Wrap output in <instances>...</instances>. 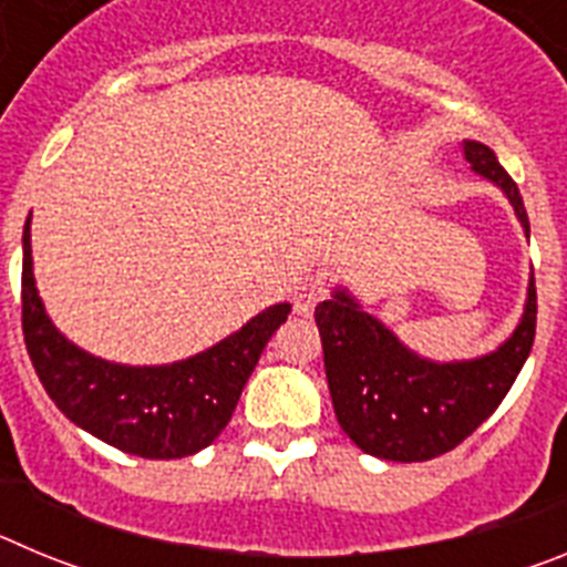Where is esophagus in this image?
Here are the masks:
<instances>
[{
	"label": "esophagus",
	"mask_w": 567,
	"mask_h": 567,
	"mask_svg": "<svg viewBox=\"0 0 567 567\" xmlns=\"http://www.w3.org/2000/svg\"><path fill=\"white\" fill-rule=\"evenodd\" d=\"M323 298H327V284H323V280H320V278L300 280L298 287H295V295H292L295 312L312 315L315 307H318Z\"/></svg>",
	"instance_id": "1"
}]
</instances>
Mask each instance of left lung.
<instances>
[{"mask_svg":"<svg viewBox=\"0 0 567 567\" xmlns=\"http://www.w3.org/2000/svg\"><path fill=\"white\" fill-rule=\"evenodd\" d=\"M463 155L474 173L503 189L530 235L523 195L494 150L463 142ZM315 320L340 429L372 457L423 463L452 452L503 403L534 346L537 287L530 278L523 318L497 352L454 363H434L405 349L346 289L318 303Z\"/></svg>","mask_w":567,"mask_h":567,"instance_id":"left-lung-1","label":"left lung"}]
</instances>
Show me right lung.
Returning <instances> with one entry per match:
<instances>
[{
    "label": "right lung",
    "instance_id": "right-lung-1",
    "mask_svg": "<svg viewBox=\"0 0 567 567\" xmlns=\"http://www.w3.org/2000/svg\"><path fill=\"white\" fill-rule=\"evenodd\" d=\"M292 312L275 303L249 323L187 360L124 365L70 343L44 312L30 258V215L22 235V332L50 400L68 420L118 452L178 460L224 432L240 392L275 329Z\"/></svg>",
    "mask_w": 567,
    "mask_h": 567
}]
</instances>
